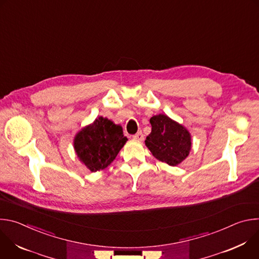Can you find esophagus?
<instances>
[{"label": "esophagus", "mask_w": 259, "mask_h": 259, "mask_svg": "<svg viewBox=\"0 0 259 259\" xmlns=\"http://www.w3.org/2000/svg\"><path fill=\"white\" fill-rule=\"evenodd\" d=\"M133 139H134V140H137V141H143L144 136H143L142 132L139 131V132H137L135 135H133Z\"/></svg>", "instance_id": "34e87169"}]
</instances>
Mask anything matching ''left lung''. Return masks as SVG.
Here are the masks:
<instances>
[{
    "mask_svg": "<svg viewBox=\"0 0 259 259\" xmlns=\"http://www.w3.org/2000/svg\"><path fill=\"white\" fill-rule=\"evenodd\" d=\"M152 132L145 145L160 162L175 167L186 160L192 150V135L183 125L167 115L159 114L150 120Z\"/></svg>",
    "mask_w": 259,
    "mask_h": 259,
    "instance_id": "8db88e82",
    "label": "left lung"
}]
</instances>
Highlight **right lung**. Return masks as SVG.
<instances>
[{
  "instance_id": "right-lung-1",
  "label": "right lung",
  "mask_w": 259,
  "mask_h": 259,
  "mask_svg": "<svg viewBox=\"0 0 259 259\" xmlns=\"http://www.w3.org/2000/svg\"><path fill=\"white\" fill-rule=\"evenodd\" d=\"M127 140L121 125L100 116L76 134L73 149L80 162L96 172L113 163Z\"/></svg>"
}]
</instances>
